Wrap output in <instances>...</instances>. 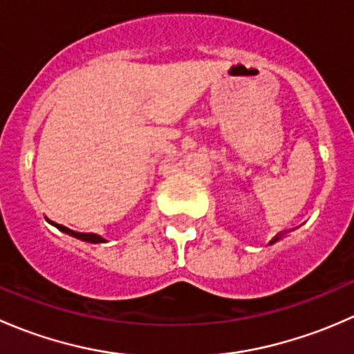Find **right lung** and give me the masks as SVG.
Instances as JSON below:
<instances>
[{
    "mask_svg": "<svg viewBox=\"0 0 354 354\" xmlns=\"http://www.w3.org/2000/svg\"><path fill=\"white\" fill-rule=\"evenodd\" d=\"M53 224H55V226L58 227L59 231H63V233L71 234V236L78 238V240L91 241V243H102V241H104V238H101V236H99V234H94V233H77V231L68 230L66 226H62V224H56V223H53Z\"/></svg>",
    "mask_w": 354,
    "mask_h": 354,
    "instance_id": "obj_1",
    "label": "right lung"
}]
</instances>
